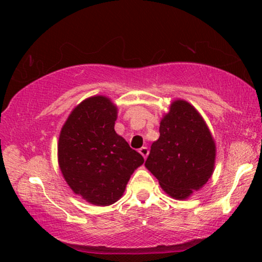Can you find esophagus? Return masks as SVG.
Wrapping results in <instances>:
<instances>
[{
  "label": "esophagus",
  "instance_id": "34e87169",
  "mask_svg": "<svg viewBox=\"0 0 262 262\" xmlns=\"http://www.w3.org/2000/svg\"><path fill=\"white\" fill-rule=\"evenodd\" d=\"M139 154H141V155L144 157V159H146V156L149 155V149L146 148V146H142V148L139 149Z\"/></svg>",
  "mask_w": 262,
  "mask_h": 262
}]
</instances>
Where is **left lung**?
Masks as SVG:
<instances>
[{"mask_svg": "<svg viewBox=\"0 0 262 262\" xmlns=\"http://www.w3.org/2000/svg\"><path fill=\"white\" fill-rule=\"evenodd\" d=\"M214 163L216 143L202 114L185 100H174L161 119L146 169L168 195L185 200L209 181Z\"/></svg>", "mask_w": 262, "mask_h": 262, "instance_id": "8db88e82", "label": "left lung"}]
</instances>
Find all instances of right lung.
<instances>
[{
  "label": "right lung",
  "mask_w": 262,
  "mask_h": 262,
  "mask_svg": "<svg viewBox=\"0 0 262 262\" xmlns=\"http://www.w3.org/2000/svg\"><path fill=\"white\" fill-rule=\"evenodd\" d=\"M118 107L105 95L78 103L58 139V164L64 180L85 202L108 206L123 196L144 159L114 130Z\"/></svg>",
  "instance_id": "obj_1"
}]
</instances>
